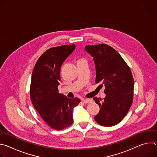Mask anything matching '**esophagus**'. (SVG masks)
<instances>
[{"label":"esophagus","instance_id":"34e87169","mask_svg":"<svg viewBox=\"0 0 157 157\" xmlns=\"http://www.w3.org/2000/svg\"><path fill=\"white\" fill-rule=\"evenodd\" d=\"M82 101L84 103H90L93 101L91 99H82Z\"/></svg>","mask_w":157,"mask_h":157}]
</instances>
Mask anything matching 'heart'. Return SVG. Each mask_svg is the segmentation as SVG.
<instances>
[{
  "label": "heart",
  "instance_id": "b5f03b06",
  "mask_svg": "<svg viewBox=\"0 0 157 157\" xmlns=\"http://www.w3.org/2000/svg\"><path fill=\"white\" fill-rule=\"evenodd\" d=\"M81 60H82V59H81Z\"/></svg>",
  "mask_w": 157,
  "mask_h": 157
}]
</instances>
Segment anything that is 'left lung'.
<instances>
[{"instance_id":"obj_1","label":"left lung","mask_w":157,"mask_h":157,"mask_svg":"<svg viewBox=\"0 0 157 157\" xmlns=\"http://www.w3.org/2000/svg\"><path fill=\"white\" fill-rule=\"evenodd\" d=\"M85 50L94 58L95 82L105 86V98H93L100 107L94 119L104 127L115 125L127 115L133 102L134 81L132 72L121 55L106 44L87 45Z\"/></svg>"}]
</instances>
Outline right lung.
I'll use <instances>...</instances> for the list:
<instances>
[{"instance_id":"1","label":"right lung","mask_w":157,"mask_h":157,"mask_svg":"<svg viewBox=\"0 0 157 157\" xmlns=\"http://www.w3.org/2000/svg\"><path fill=\"white\" fill-rule=\"evenodd\" d=\"M75 44L51 48L36 61L32 75L30 94L40 116L50 127L62 130L73 122V109L81 102L59 94L61 66L75 50Z\"/></svg>"}]
</instances>
